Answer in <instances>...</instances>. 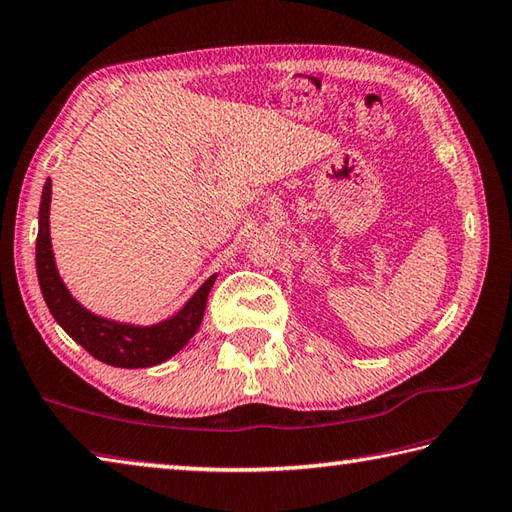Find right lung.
Listing matches in <instances>:
<instances>
[{"instance_id":"right-lung-1","label":"right lung","mask_w":512,"mask_h":512,"mask_svg":"<svg viewBox=\"0 0 512 512\" xmlns=\"http://www.w3.org/2000/svg\"><path fill=\"white\" fill-rule=\"evenodd\" d=\"M49 209H51V179L42 188L40 213H38V242H35V267L47 308L58 321L62 330L80 344L85 351L103 364L119 366V369H143L166 362L168 357L182 351L197 328L202 324L206 299L218 274L206 279L200 290L179 308L173 317L159 324L137 326L123 321L98 317L78 303L67 285L62 283L56 258H53L51 233H49Z\"/></svg>"}]
</instances>
